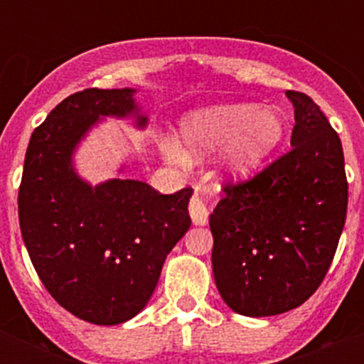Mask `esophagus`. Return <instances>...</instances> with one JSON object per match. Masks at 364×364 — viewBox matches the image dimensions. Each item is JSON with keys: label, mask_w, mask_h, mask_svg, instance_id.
Returning a JSON list of instances; mask_svg holds the SVG:
<instances>
[{"label": "esophagus", "mask_w": 364, "mask_h": 364, "mask_svg": "<svg viewBox=\"0 0 364 364\" xmlns=\"http://www.w3.org/2000/svg\"><path fill=\"white\" fill-rule=\"evenodd\" d=\"M210 188L196 187L191 202H188V213L194 225H205L208 221V198H210Z\"/></svg>", "instance_id": "esophagus-1"}]
</instances>
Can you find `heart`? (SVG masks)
I'll list each match as a JSON object with an SVG mask.
<instances>
[{"mask_svg":"<svg viewBox=\"0 0 364 364\" xmlns=\"http://www.w3.org/2000/svg\"><path fill=\"white\" fill-rule=\"evenodd\" d=\"M285 136V121L274 109L236 104L200 111L181 126L183 145L188 159L213 153L230 143L227 168L234 176L249 177L264 164Z\"/></svg>","mask_w":364,"mask_h":364,"instance_id":"heart-1","label":"heart"}]
</instances>
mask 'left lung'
I'll list each match as a JSON object with an SVG mask.
<instances>
[{
  "label": "left lung",
  "mask_w": 364,
  "mask_h": 364,
  "mask_svg": "<svg viewBox=\"0 0 364 364\" xmlns=\"http://www.w3.org/2000/svg\"><path fill=\"white\" fill-rule=\"evenodd\" d=\"M287 96L293 147L245 181L225 183L210 217L217 289L242 316H277L304 304L327 276L346 223L338 134L310 96Z\"/></svg>",
  "instance_id": "8db88e82"
}]
</instances>
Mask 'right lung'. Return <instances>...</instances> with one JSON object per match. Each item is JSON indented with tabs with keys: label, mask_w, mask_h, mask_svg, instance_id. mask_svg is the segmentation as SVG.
Returning <instances> with one entry per match:
<instances>
[{
	"label": "right lung",
	"mask_w": 364,
	"mask_h": 364,
	"mask_svg": "<svg viewBox=\"0 0 364 364\" xmlns=\"http://www.w3.org/2000/svg\"><path fill=\"white\" fill-rule=\"evenodd\" d=\"M130 88H85L31 134L18 188V221L37 276L56 302L96 325L139 314L162 264L191 227L193 188L160 194L147 183L81 181L71 154L100 117L136 113ZM147 119L137 117V126Z\"/></svg>",
	"instance_id": "obj_1"
}]
</instances>
